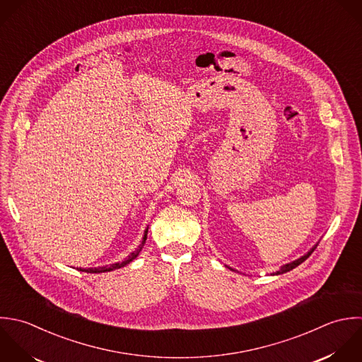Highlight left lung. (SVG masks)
Returning a JSON list of instances; mask_svg holds the SVG:
<instances>
[{
	"label": "left lung",
	"instance_id": "8db88e82",
	"mask_svg": "<svg viewBox=\"0 0 362 362\" xmlns=\"http://www.w3.org/2000/svg\"><path fill=\"white\" fill-rule=\"evenodd\" d=\"M316 250V247L310 251V252H308L306 255H303L302 258H299V259H296V261H293V262H291V264H286V265H284L278 272H276V275H279V274H285V272H289V271H292V269H295L296 267H299L302 262H305L310 255H312V252Z\"/></svg>",
	"mask_w": 362,
	"mask_h": 362
}]
</instances>
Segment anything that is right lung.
<instances>
[{
	"label": "right lung",
	"instance_id": "right-lung-1",
	"mask_svg": "<svg viewBox=\"0 0 362 362\" xmlns=\"http://www.w3.org/2000/svg\"><path fill=\"white\" fill-rule=\"evenodd\" d=\"M146 234H148V230L145 231V235H144V241H142V244L139 245V250H136L135 252H132L129 257H128V259L127 261H122V262H117V264H112V265H110V267H100V268H88V269H81V268H78V271H81V272H87V274H100V272H110V271H114V269H118V268H122V267H125L127 264H129L138 254H139V251H141V248H142V245H144V243H145V240H146Z\"/></svg>",
	"mask_w": 362,
	"mask_h": 362
}]
</instances>
